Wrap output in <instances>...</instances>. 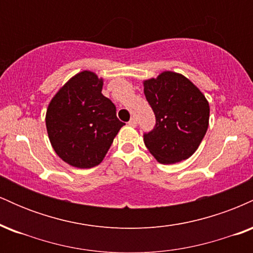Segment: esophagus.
<instances>
[{
	"mask_svg": "<svg viewBox=\"0 0 253 253\" xmlns=\"http://www.w3.org/2000/svg\"><path fill=\"white\" fill-rule=\"evenodd\" d=\"M128 125L129 126H132V127H135L136 126V119L133 117L132 119H130V120L128 121Z\"/></svg>",
	"mask_w": 253,
	"mask_h": 253,
	"instance_id": "1",
	"label": "esophagus"
}]
</instances>
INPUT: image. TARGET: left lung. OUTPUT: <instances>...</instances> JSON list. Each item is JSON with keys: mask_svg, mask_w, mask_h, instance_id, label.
Listing matches in <instances>:
<instances>
[{"mask_svg": "<svg viewBox=\"0 0 253 253\" xmlns=\"http://www.w3.org/2000/svg\"><path fill=\"white\" fill-rule=\"evenodd\" d=\"M144 94L156 115L155 128L144 134L159 163L175 164L197 150L210 124V103L187 77L172 71L144 81Z\"/></svg>", "mask_w": 253, "mask_h": 253, "instance_id": "left-lung-1", "label": "left lung"}]
</instances>
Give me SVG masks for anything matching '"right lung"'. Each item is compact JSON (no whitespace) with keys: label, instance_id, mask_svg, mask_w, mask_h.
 <instances>
[{"label":"right lung","instance_id":"right-lung-1","mask_svg":"<svg viewBox=\"0 0 253 253\" xmlns=\"http://www.w3.org/2000/svg\"><path fill=\"white\" fill-rule=\"evenodd\" d=\"M103 80L91 71L71 77L58 90L46 112V128L53 150L80 169L103 161L124 123L114 103L102 95Z\"/></svg>","mask_w":253,"mask_h":253}]
</instances>
